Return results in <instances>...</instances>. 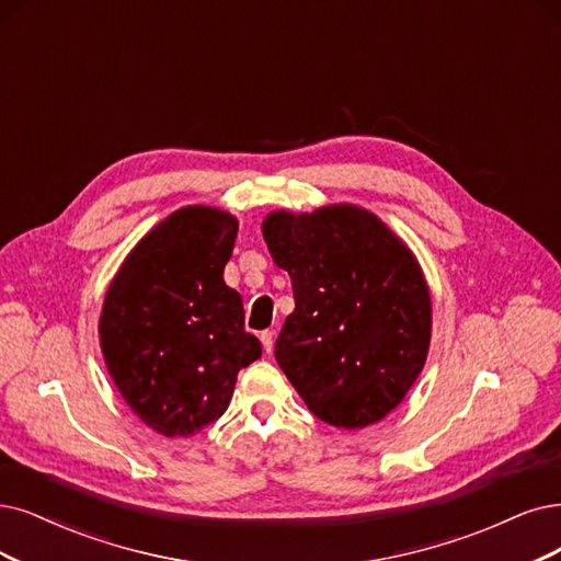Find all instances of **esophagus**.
Returning a JSON list of instances; mask_svg holds the SVG:
<instances>
[{"instance_id": "obj_1", "label": "esophagus", "mask_w": 561, "mask_h": 561, "mask_svg": "<svg viewBox=\"0 0 561 561\" xmlns=\"http://www.w3.org/2000/svg\"><path fill=\"white\" fill-rule=\"evenodd\" d=\"M261 344L265 348V354H270V351H273V344H275V333H273V330H263V333H261Z\"/></svg>"}]
</instances>
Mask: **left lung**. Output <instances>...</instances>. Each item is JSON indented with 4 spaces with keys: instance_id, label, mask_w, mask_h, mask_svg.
Masks as SVG:
<instances>
[{
    "instance_id": "left-lung-1",
    "label": "left lung",
    "mask_w": 561,
    "mask_h": 561,
    "mask_svg": "<svg viewBox=\"0 0 561 561\" xmlns=\"http://www.w3.org/2000/svg\"><path fill=\"white\" fill-rule=\"evenodd\" d=\"M263 238L296 298L275 344L286 379L328 425L381 421L427 358L432 305L416 259L354 205L273 213Z\"/></svg>"
}]
</instances>
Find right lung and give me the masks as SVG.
Segmentation results:
<instances>
[{
	"label": "right lung",
	"mask_w": 561,
	"mask_h": 561,
	"mask_svg": "<svg viewBox=\"0 0 561 561\" xmlns=\"http://www.w3.org/2000/svg\"><path fill=\"white\" fill-rule=\"evenodd\" d=\"M236 236L228 213L182 207L136 244L103 300L99 337L111 377L163 437L215 423L238 371L261 358L242 298L224 282Z\"/></svg>",
	"instance_id": "right-lung-1"
}]
</instances>
